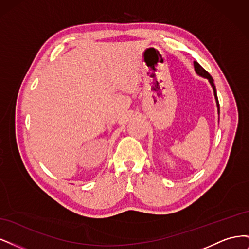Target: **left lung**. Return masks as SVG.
<instances>
[{"label": "left lung", "instance_id": "1", "mask_svg": "<svg viewBox=\"0 0 249 249\" xmlns=\"http://www.w3.org/2000/svg\"><path fill=\"white\" fill-rule=\"evenodd\" d=\"M194 69H195V71H196L199 76H201V77H203V78H207L208 80H209V82L211 83V85H212V87H213V90H214V94H215V99H216V102H217V107H218V113H219V102H218V97H217V92H216V88H215V84H214V80H213V78L210 76V73L203 69V67H201V65L198 63V62H196V61H194Z\"/></svg>", "mask_w": 249, "mask_h": 249}]
</instances>
